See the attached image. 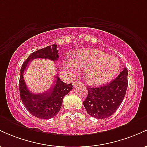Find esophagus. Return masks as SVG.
<instances>
[{"label": "esophagus", "mask_w": 147, "mask_h": 147, "mask_svg": "<svg viewBox=\"0 0 147 147\" xmlns=\"http://www.w3.org/2000/svg\"><path fill=\"white\" fill-rule=\"evenodd\" d=\"M82 82H81V81H75V82H73V86H77L78 84H82Z\"/></svg>", "instance_id": "obj_1"}]
</instances>
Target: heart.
Wrapping results in <instances>:
<instances>
[{
	"mask_svg": "<svg viewBox=\"0 0 147 147\" xmlns=\"http://www.w3.org/2000/svg\"><path fill=\"white\" fill-rule=\"evenodd\" d=\"M69 71L76 72L77 68L85 70L87 83L99 86L111 80L117 75L119 63L115 57L98 50H84L77 54L75 59L68 60L64 65Z\"/></svg>",
	"mask_w": 147,
	"mask_h": 147,
	"instance_id": "1",
	"label": "heart"
}]
</instances>
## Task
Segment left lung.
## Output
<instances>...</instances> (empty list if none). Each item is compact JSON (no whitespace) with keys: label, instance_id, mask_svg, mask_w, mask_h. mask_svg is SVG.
I'll list each match as a JSON object with an SVG mask.
<instances>
[{"label":"left lung","instance_id":"obj_1","mask_svg":"<svg viewBox=\"0 0 147 147\" xmlns=\"http://www.w3.org/2000/svg\"><path fill=\"white\" fill-rule=\"evenodd\" d=\"M128 70L123 69L118 77L107 85L88 88L84 106L91 117L105 119L117 110L125 97L128 87Z\"/></svg>","mask_w":147,"mask_h":147}]
</instances>
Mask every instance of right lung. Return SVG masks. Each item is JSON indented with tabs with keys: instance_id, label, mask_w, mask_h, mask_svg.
Wrapping results in <instances>:
<instances>
[{
	"instance_id": "1",
	"label": "right lung",
	"mask_w": 147,
	"mask_h": 147,
	"mask_svg": "<svg viewBox=\"0 0 147 147\" xmlns=\"http://www.w3.org/2000/svg\"><path fill=\"white\" fill-rule=\"evenodd\" d=\"M57 45H49L34 52L28 57L21 68L19 79L20 96L22 102L29 112L36 117L48 119L57 115L61 107L64 96L72 89V84H65L59 77L56 82L46 92L41 94L32 93L27 88L23 73L28 67V63L34 59H48L57 61L59 58Z\"/></svg>"
}]
</instances>
